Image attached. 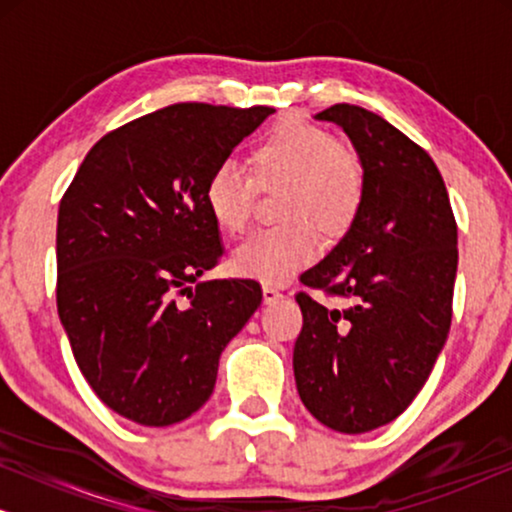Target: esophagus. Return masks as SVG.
<instances>
[{"instance_id": "34e87169", "label": "esophagus", "mask_w": 512, "mask_h": 512, "mask_svg": "<svg viewBox=\"0 0 512 512\" xmlns=\"http://www.w3.org/2000/svg\"><path fill=\"white\" fill-rule=\"evenodd\" d=\"M282 296H284V293L279 291L277 286H270V284L263 286V300H265V303H275V300H279Z\"/></svg>"}]
</instances>
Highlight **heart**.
<instances>
[{
  "label": "heart",
  "instance_id": "heart-1",
  "mask_svg": "<svg viewBox=\"0 0 512 512\" xmlns=\"http://www.w3.org/2000/svg\"><path fill=\"white\" fill-rule=\"evenodd\" d=\"M251 174L233 163L216 165L205 184V205L216 226L242 235L251 226L256 186H284L279 228L244 242L233 268L265 284H282L317 258L319 235L338 240L359 219L366 202V165L352 146L300 118H279L249 151Z\"/></svg>",
  "mask_w": 512,
  "mask_h": 512
}]
</instances>
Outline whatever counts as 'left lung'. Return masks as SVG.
Returning <instances> with one entry per match:
<instances>
[{
	"label": "left lung",
	"mask_w": 512,
	"mask_h": 512,
	"mask_svg": "<svg viewBox=\"0 0 512 512\" xmlns=\"http://www.w3.org/2000/svg\"><path fill=\"white\" fill-rule=\"evenodd\" d=\"M366 165V202L324 261L300 275L345 305L296 293L293 347L300 401L328 429L366 433L401 415L429 380L452 324L457 221L445 181L422 146L373 111L333 104Z\"/></svg>",
	"instance_id": "8db88e82"
}]
</instances>
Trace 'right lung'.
Here are the masks:
<instances>
[{
  "instance_id": "right-lung-1",
  "label": "right lung",
  "mask_w": 512,
  "mask_h": 512,
  "mask_svg": "<svg viewBox=\"0 0 512 512\" xmlns=\"http://www.w3.org/2000/svg\"><path fill=\"white\" fill-rule=\"evenodd\" d=\"M272 111L170 104L107 132L62 195L60 321L90 387L132 422L200 410L221 352L261 305L254 279L198 277L223 254L207 177Z\"/></svg>"
}]
</instances>
